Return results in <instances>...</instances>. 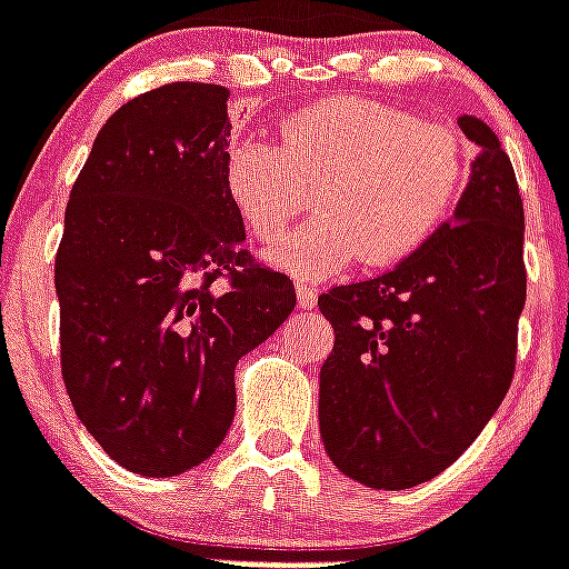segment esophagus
<instances>
[{
	"label": "esophagus",
	"mask_w": 569,
	"mask_h": 569,
	"mask_svg": "<svg viewBox=\"0 0 569 569\" xmlns=\"http://www.w3.org/2000/svg\"><path fill=\"white\" fill-rule=\"evenodd\" d=\"M295 292H298V307L300 309H316L318 292H316V289H312V286H309V283H298V289H295Z\"/></svg>",
	"instance_id": "34e87169"
}]
</instances>
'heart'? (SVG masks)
Returning <instances> with one entry per match:
<instances>
[{"instance_id": "obj_1", "label": "heart", "mask_w": 569, "mask_h": 569, "mask_svg": "<svg viewBox=\"0 0 569 569\" xmlns=\"http://www.w3.org/2000/svg\"><path fill=\"white\" fill-rule=\"evenodd\" d=\"M468 146L386 101H318L280 124L277 146L230 142L221 187L244 230L271 244L312 204L318 216L271 260L303 280L339 274L362 257L382 269L436 237L468 187Z\"/></svg>"}]
</instances>
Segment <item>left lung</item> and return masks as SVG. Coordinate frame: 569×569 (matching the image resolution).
Returning a JSON list of instances; mask_svg holds the SVG:
<instances>
[{
    "mask_svg": "<svg viewBox=\"0 0 569 569\" xmlns=\"http://www.w3.org/2000/svg\"><path fill=\"white\" fill-rule=\"evenodd\" d=\"M456 221L386 274L332 286L336 330L318 420L345 477L380 491L429 482L468 450L509 391L526 303L523 201L509 154L477 117Z\"/></svg>",
    "mask_w": 569,
    "mask_h": 569,
    "instance_id": "8db88e82",
    "label": "left lung"
}]
</instances>
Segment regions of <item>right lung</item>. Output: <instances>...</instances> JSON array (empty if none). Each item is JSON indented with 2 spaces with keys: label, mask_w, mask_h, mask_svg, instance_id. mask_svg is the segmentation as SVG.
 Here are the masks:
<instances>
[{
  "label": "right lung",
  "mask_w": 569,
  "mask_h": 569,
  "mask_svg": "<svg viewBox=\"0 0 569 569\" xmlns=\"http://www.w3.org/2000/svg\"><path fill=\"white\" fill-rule=\"evenodd\" d=\"M230 90L174 81L99 131L54 257L60 373L110 459L174 477L210 459L237 412V362L295 309L244 248L221 187Z\"/></svg>",
  "instance_id": "obj_1"
}]
</instances>
